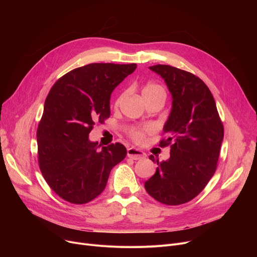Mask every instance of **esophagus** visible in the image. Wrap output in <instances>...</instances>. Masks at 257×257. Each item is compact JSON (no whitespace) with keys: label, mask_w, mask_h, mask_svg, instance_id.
I'll use <instances>...</instances> for the list:
<instances>
[{"label":"esophagus","mask_w":257,"mask_h":257,"mask_svg":"<svg viewBox=\"0 0 257 257\" xmlns=\"http://www.w3.org/2000/svg\"><path fill=\"white\" fill-rule=\"evenodd\" d=\"M127 155H128V157H130L131 159H134V160L143 159L147 156L144 151L137 149V148H129V149L127 150Z\"/></svg>","instance_id":"esophagus-1"}]
</instances>
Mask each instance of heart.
<instances>
[{"label":"heart","instance_id":"b5f03b06","mask_svg":"<svg viewBox=\"0 0 257 257\" xmlns=\"http://www.w3.org/2000/svg\"><path fill=\"white\" fill-rule=\"evenodd\" d=\"M142 93H143V97L146 99H150V98H155V97H164L166 98V90L165 88L154 82H149L147 83L143 86L142 89ZM119 98L116 100V103H118ZM147 131H149V127H144V128H136V129H132L130 134L133 140H136L137 142H141L144 137H145V133Z\"/></svg>","mask_w":257,"mask_h":257}]
</instances>
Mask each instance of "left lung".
Segmentation results:
<instances>
[{
    "label": "left lung",
    "instance_id": "left-lung-1",
    "mask_svg": "<svg viewBox=\"0 0 257 257\" xmlns=\"http://www.w3.org/2000/svg\"><path fill=\"white\" fill-rule=\"evenodd\" d=\"M149 69L165 80L172 96L170 115L164 126L171 145L170 158L159 163L145 182L147 193L167 205L191 201L206 186L217 169L224 128L217 105L206 84L197 76L166 64Z\"/></svg>",
    "mask_w": 257,
    "mask_h": 257
}]
</instances>
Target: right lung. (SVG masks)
Segmentation results:
<instances>
[{"label": "right lung", "instance_id": "obj_1", "mask_svg": "<svg viewBox=\"0 0 257 257\" xmlns=\"http://www.w3.org/2000/svg\"><path fill=\"white\" fill-rule=\"evenodd\" d=\"M136 69V63H90L65 74L51 88L37 128L38 164L63 200L84 204L98 197L111 169L126 157L121 144L100 149L88 136L94 123L109 117L111 92Z\"/></svg>", "mask_w": 257, "mask_h": 257}]
</instances>
